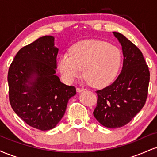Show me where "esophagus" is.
Returning <instances> with one entry per match:
<instances>
[{
	"mask_svg": "<svg viewBox=\"0 0 157 157\" xmlns=\"http://www.w3.org/2000/svg\"><path fill=\"white\" fill-rule=\"evenodd\" d=\"M84 90H85V89H83V88H80V87L77 88V91L78 93H80V92H81V91H84Z\"/></svg>",
	"mask_w": 157,
	"mask_h": 157,
	"instance_id": "esophagus-1",
	"label": "esophagus"
}]
</instances>
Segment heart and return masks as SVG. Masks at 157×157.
<instances>
[{"instance_id":"1","label":"heart","mask_w":157,"mask_h":157,"mask_svg":"<svg viewBox=\"0 0 157 157\" xmlns=\"http://www.w3.org/2000/svg\"><path fill=\"white\" fill-rule=\"evenodd\" d=\"M122 63V53L117 46L98 40L77 43L69 50V55H62L58 69L63 79L71 82L80 75L94 87L101 88L112 82Z\"/></svg>"}]
</instances>
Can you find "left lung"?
<instances>
[{"mask_svg": "<svg viewBox=\"0 0 157 157\" xmlns=\"http://www.w3.org/2000/svg\"><path fill=\"white\" fill-rule=\"evenodd\" d=\"M113 35L121 44L123 66L116 80L97 90L94 116L110 128L125 125L141 111L147 97L150 71L142 52L119 32Z\"/></svg>", "mask_w": 157, "mask_h": 157, "instance_id": "1", "label": "left lung"}]
</instances>
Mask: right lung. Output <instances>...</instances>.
<instances>
[{
	"instance_id": "obj_1",
	"label": "right lung",
	"mask_w": 157,
	"mask_h": 157,
	"mask_svg": "<svg viewBox=\"0 0 157 157\" xmlns=\"http://www.w3.org/2000/svg\"><path fill=\"white\" fill-rule=\"evenodd\" d=\"M55 37L46 35L23 46L8 71L9 98L12 109L32 128H54L63 117L75 86L60 82L55 75L58 48Z\"/></svg>"
}]
</instances>
